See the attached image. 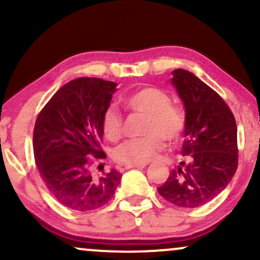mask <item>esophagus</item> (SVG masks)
Here are the masks:
<instances>
[{
    "label": "esophagus",
    "instance_id": "34e87169",
    "mask_svg": "<svg viewBox=\"0 0 260 260\" xmlns=\"http://www.w3.org/2000/svg\"><path fill=\"white\" fill-rule=\"evenodd\" d=\"M145 165H131V166H124V169L129 170V169H144Z\"/></svg>",
    "mask_w": 260,
    "mask_h": 260
}]
</instances>
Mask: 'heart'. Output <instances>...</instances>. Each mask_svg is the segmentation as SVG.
<instances>
[{"instance_id":"obj_1","label":"heart","mask_w":260,"mask_h":260,"mask_svg":"<svg viewBox=\"0 0 260 260\" xmlns=\"http://www.w3.org/2000/svg\"><path fill=\"white\" fill-rule=\"evenodd\" d=\"M126 105L136 113L147 115L143 126L145 136L129 139L115 150L113 157L121 165H144L156 159L165 149V139L180 142L187 128V115L181 106L171 103V96L162 89L144 86L128 94ZM104 134L117 142L123 134V118L113 106L107 107L101 120Z\"/></svg>"}]
</instances>
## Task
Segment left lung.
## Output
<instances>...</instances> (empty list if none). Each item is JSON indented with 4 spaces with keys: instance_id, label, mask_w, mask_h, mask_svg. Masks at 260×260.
I'll return each mask as SVG.
<instances>
[{
    "instance_id": "left-lung-1",
    "label": "left lung",
    "mask_w": 260,
    "mask_h": 260,
    "mask_svg": "<svg viewBox=\"0 0 260 260\" xmlns=\"http://www.w3.org/2000/svg\"><path fill=\"white\" fill-rule=\"evenodd\" d=\"M172 84L183 101L187 128L181 168L171 170L157 192L181 208L207 204L225 189L238 166L237 126L225 100L186 70H175Z\"/></svg>"
}]
</instances>
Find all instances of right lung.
<instances>
[{"label": "right lung", "instance_id": "right-lung-1", "mask_svg": "<svg viewBox=\"0 0 260 260\" xmlns=\"http://www.w3.org/2000/svg\"><path fill=\"white\" fill-rule=\"evenodd\" d=\"M116 86L101 78L71 80L53 94L35 121L32 147L41 178L53 198L73 210L104 207L120 184L116 170L94 174L95 166L106 159L101 120Z\"/></svg>", "mask_w": 260, "mask_h": 260}]
</instances>
